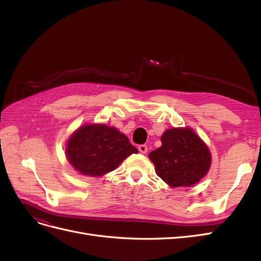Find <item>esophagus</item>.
I'll list each match as a JSON object with an SVG mask.
<instances>
[{
  "label": "esophagus",
  "instance_id": "34e87169",
  "mask_svg": "<svg viewBox=\"0 0 261 261\" xmlns=\"http://www.w3.org/2000/svg\"><path fill=\"white\" fill-rule=\"evenodd\" d=\"M138 150H139V152H141V153H146L148 151V146L147 145H139Z\"/></svg>",
  "mask_w": 261,
  "mask_h": 261
}]
</instances>
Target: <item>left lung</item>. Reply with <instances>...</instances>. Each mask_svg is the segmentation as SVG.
<instances>
[{
    "mask_svg": "<svg viewBox=\"0 0 261 261\" xmlns=\"http://www.w3.org/2000/svg\"><path fill=\"white\" fill-rule=\"evenodd\" d=\"M162 146L150 152L156 175L172 187L192 186L209 171L208 147L191 128H172L161 137Z\"/></svg>",
    "mask_w": 261,
    "mask_h": 261,
    "instance_id": "left-lung-1",
    "label": "left lung"
}]
</instances>
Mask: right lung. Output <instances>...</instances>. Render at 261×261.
<instances>
[{"label": "right lung", "instance_id": "right-lung-1", "mask_svg": "<svg viewBox=\"0 0 261 261\" xmlns=\"http://www.w3.org/2000/svg\"><path fill=\"white\" fill-rule=\"evenodd\" d=\"M138 150L124 134L103 124L85 125L70 136L66 156L84 175L102 176Z\"/></svg>", "mask_w": 261, "mask_h": 261}]
</instances>
